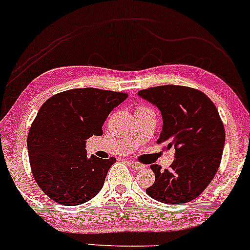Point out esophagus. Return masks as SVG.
I'll list each match as a JSON object with an SVG mask.
<instances>
[{"instance_id":"esophagus-1","label":"esophagus","mask_w":250,"mask_h":250,"mask_svg":"<svg viewBox=\"0 0 250 250\" xmlns=\"http://www.w3.org/2000/svg\"><path fill=\"white\" fill-rule=\"evenodd\" d=\"M128 165H130V167H132L133 170H140V169H143V167H144V165L140 164V163H138V162H134V161L128 162Z\"/></svg>"}]
</instances>
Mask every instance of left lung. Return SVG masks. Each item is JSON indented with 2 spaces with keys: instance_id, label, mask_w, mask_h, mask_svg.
Listing matches in <instances>:
<instances>
[{
  "instance_id": "left-lung-1",
  "label": "left lung",
  "mask_w": 250,
  "mask_h": 250,
  "mask_svg": "<svg viewBox=\"0 0 250 250\" xmlns=\"http://www.w3.org/2000/svg\"><path fill=\"white\" fill-rule=\"evenodd\" d=\"M138 95L161 111L158 143L175 148L169 170L151 165L156 179L146 193L165 204L195 200L212 181L222 158L226 132L217 108L206 94L186 86H157Z\"/></svg>"
}]
</instances>
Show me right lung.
<instances>
[{
  "label": "right lung",
  "instance_id": "obj_1",
  "mask_svg": "<svg viewBox=\"0 0 250 250\" xmlns=\"http://www.w3.org/2000/svg\"><path fill=\"white\" fill-rule=\"evenodd\" d=\"M127 94L77 88L50 97L36 114L27 139L30 167L47 196L79 206L99 193L116 158L87 156L86 140L102 136L103 125Z\"/></svg>",
  "mask_w": 250,
  "mask_h": 250
}]
</instances>
